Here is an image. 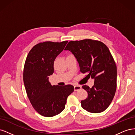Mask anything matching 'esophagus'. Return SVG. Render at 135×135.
<instances>
[{"label":"esophagus","instance_id":"obj_1","mask_svg":"<svg viewBox=\"0 0 135 135\" xmlns=\"http://www.w3.org/2000/svg\"><path fill=\"white\" fill-rule=\"evenodd\" d=\"M81 88V87L80 86V85H75L74 87V91H78L80 90Z\"/></svg>","mask_w":135,"mask_h":135}]
</instances>
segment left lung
Listing matches in <instances>:
<instances>
[{
  "label": "left lung",
  "instance_id": "obj_1",
  "mask_svg": "<svg viewBox=\"0 0 135 135\" xmlns=\"http://www.w3.org/2000/svg\"><path fill=\"white\" fill-rule=\"evenodd\" d=\"M65 50L75 56L81 73L95 79L92 88L82 86L88 97L81 101V107L92 113L104 112L111 104L117 88V66L109 48L99 40L86 39L70 41Z\"/></svg>",
  "mask_w": 135,
  "mask_h": 135
}]
</instances>
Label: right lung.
Here are the masks:
<instances>
[{
	"instance_id": "right-lung-1",
	"label": "right lung",
	"mask_w": 135,
	"mask_h": 135,
	"mask_svg": "<svg viewBox=\"0 0 135 135\" xmlns=\"http://www.w3.org/2000/svg\"><path fill=\"white\" fill-rule=\"evenodd\" d=\"M68 41L39 43L28 52L24 65L23 79L32 107L40 115L51 117L65 109L68 97L74 91L72 85H52L49 76L54 71V61Z\"/></svg>"
}]
</instances>
